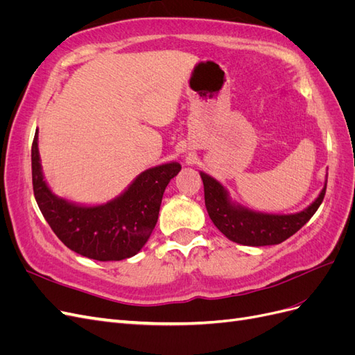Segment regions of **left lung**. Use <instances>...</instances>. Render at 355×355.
Masks as SVG:
<instances>
[{
  "mask_svg": "<svg viewBox=\"0 0 355 355\" xmlns=\"http://www.w3.org/2000/svg\"><path fill=\"white\" fill-rule=\"evenodd\" d=\"M204 184V201L211 222L231 241L243 245H272L292 237L313 218L323 202L326 187L311 206L296 214H263L234 206L227 191L216 179L200 173Z\"/></svg>",
  "mask_w": 355,
  "mask_h": 355,
  "instance_id": "left-lung-1",
  "label": "left lung"
}]
</instances>
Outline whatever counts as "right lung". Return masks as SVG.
<instances>
[{
	"label": "right lung",
	"instance_id": "add662e5",
	"mask_svg": "<svg viewBox=\"0 0 355 355\" xmlns=\"http://www.w3.org/2000/svg\"><path fill=\"white\" fill-rule=\"evenodd\" d=\"M38 132L32 142V187L42 216L58 239L81 256L94 261H123L135 256L148 241L168 182L179 163L145 170L121 197L103 206H75L51 194L41 173Z\"/></svg>",
	"mask_w": 355,
	"mask_h": 355
}]
</instances>
